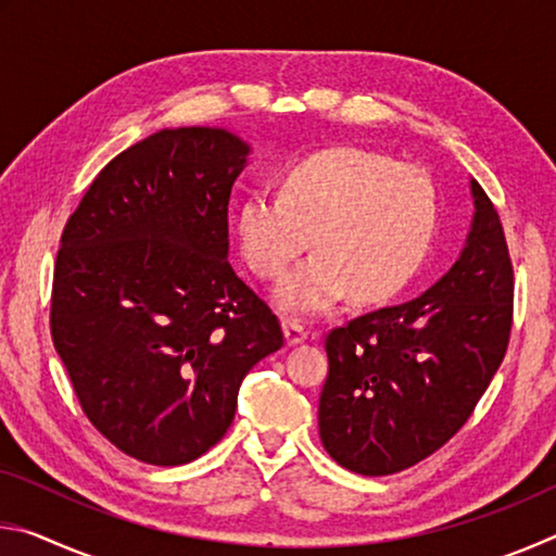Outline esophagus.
I'll list each match as a JSON object with an SVG mask.
<instances>
[{"label": "esophagus", "instance_id": "obj_1", "mask_svg": "<svg viewBox=\"0 0 556 556\" xmlns=\"http://www.w3.org/2000/svg\"><path fill=\"white\" fill-rule=\"evenodd\" d=\"M285 338H287V345H299V343L306 341L308 333L299 321H291V318H287V321H285Z\"/></svg>", "mask_w": 556, "mask_h": 556}]
</instances>
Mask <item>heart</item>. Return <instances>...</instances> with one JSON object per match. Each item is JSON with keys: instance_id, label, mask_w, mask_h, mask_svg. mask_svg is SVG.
<instances>
[{"instance_id": "heart-1", "label": "heart", "mask_w": 556, "mask_h": 556, "mask_svg": "<svg viewBox=\"0 0 556 556\" xmlns=\"http://www.w3.org/2000/svg\"><path fill=\"white\" fill-rule=\"evenodd\" d=\"M439 188L427 168L400 164L372 149H324L291 164L279 193L244 195L235 230L255 275L279 279L289 314H324L355 291L361 301H384L409 285L434 242Z\"/></svg>"}]
</instances>
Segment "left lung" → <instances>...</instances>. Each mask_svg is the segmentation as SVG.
Instances as JSON below:
<instances>
[{"instance_id":"1","label":"left lung","mask_w":556,"mask_h":556,"mask_svg":"<svg viewBox=\"0 0 556 556\" xmlns=\"http://www.w3.org/2000/svg\"><path fill=\"white\" fill-rule=\"evenodd\" d=\"M466 248L425 294L326 336L318 434L336 464L390 476L434 454L473 414L513 328V262L476 178Z\"/></svg>"}]
</instances>
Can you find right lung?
Segmentation results:
<instances>
[{"instance_id": "1", "label": "right lung", "mask_w": 556, "mask_h": 556, "mask_svg": "<svg viewBox=\"0 0 556 556\" xmlns=\"http://www.w3.org/2000/svg\"><path fill=\"white\" fill-rule=\"evenodd\" d=\"M250 147L215 127L162 129L96 176L61 235L51 336L110 444L181 466L232 425L240 384L285 345L228 262V203Z\"/></svg>"}]
</instances>
